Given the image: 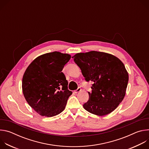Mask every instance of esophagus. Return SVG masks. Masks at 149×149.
Returning a JSON list of instances; mask_svg holds the SVG:
<instances>
[{
    "label": "esophagus",
    "instance_id": "1",
    "mask_svg": "<svg viewBox=\"0 0 149 149\" xmlns=\"http://www.w3.org/2000/svg\"><path fill=\"white\" fill-rule=\"evenodd\" d=\"M81 91V88L80 87H78L76 90L74 91V93H79V92Z\"/></svg>",
    "mask_w": 149,
    "mask_h": 149
}]
</instances>
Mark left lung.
Instances as JSON below:
<instances>
[{"mask_svg": "<svg viewBox=\"0 0 149 149\" xmlns=\"http://www.w3.org/2000/svg\"><path fill=\"white\" fill-rule=\"evenodd\" d=\"M72 58L86 80L94 82L84 109L99 116L111 113L125 95L129 74L124 63L113 55L95 51L78 53Z\"/></svg>", "mask_w": 149, "mask_h": 149, "instance_id": "left-lung-1", "label": "left lung"}]
</instances>
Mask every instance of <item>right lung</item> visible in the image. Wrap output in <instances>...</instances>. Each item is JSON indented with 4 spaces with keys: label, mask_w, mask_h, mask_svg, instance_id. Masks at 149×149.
<instances>
[{
    "label": "right lung",
    "mask_w": 149,
    "mask_h": 149,
    "mask_svg": "<svg viewBox=\"0 0 149 149\" xmlns=\"http://www.w3.org/2000/svg\"><path fill=\"white\" fill-rule=\"evenodd\" d=\"M71 58L56 51L47 53L35 58L26 68L22 78L23 94L40 116L53 117L65 109L72 92L68 90V81L62 71Z\"/></svg>",
    "instance_id": "1"
}]
</instances>
